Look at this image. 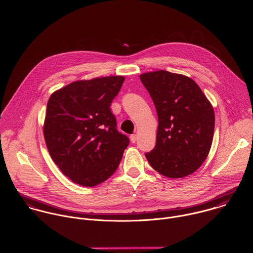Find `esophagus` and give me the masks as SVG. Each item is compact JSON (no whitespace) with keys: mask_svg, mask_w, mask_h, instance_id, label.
Listing matches in <instances>:
<instances>
[{"mask_svg":"<svg viewBox=\"0 0 253 253\" xmlns=\"http://www.w3.org/2000/svg\"><path fill=\"white\" fill-rule=\"evenodd\" d=\"M130 140H131V142H135L136 141V139H137V135L135 134V133H133V134H130Z\"/></svg>","mask_w":253,"mask_h":253,"instance_id":"1","label":"esophagus"}]
</instances>
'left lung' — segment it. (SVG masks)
Instances as JSON below:
<instances>
[{"mask_svg":"<svg viewBox=\"0 0 253 253\" xmlns=\"http://www.w3.org/2000/svg\"><path fill=\"white\" fill-rule=\"evenodd\" d=\"M139 79L154 100L159 118L157 143L145 154L161 174L181 178L207 160L214 132V112L190 78L168 71L145 73Z\"/></svg>","mask_w":253,"mask_h":253,"instance_id":"1","label":"left lung"}]
</instances>
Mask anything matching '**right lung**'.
I'll return each mask as SVG.
<instances>
[{
	"mask_svg": "<svg viewBox=\"0 0 253 253\" xmlns=\"http://www.w3.org/2000/svg\"><path fill=\"white\" fill-rule=\"evenodd\" d=\"M125 77L73 82L49 96L43 136L50 158L72 181L95 186L117 170L129 139L117 129L111 104Z\"/></svg>",
	"mask_w": 253,
	"mask_h": 253,
	"instance_id": "obj_1",
	"label": "right lung"
}]
</instances>
